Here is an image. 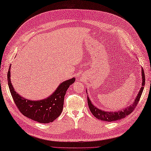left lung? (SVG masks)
<instances>
[{"mask_svg": "<svg viewBox=\"0 0 151 151\" xmlns=\"http://www.w3.org/2000/svg\"><path fill=\"white\" fill-rule=\"evenodd\" d=\"M142 86L141 87V89H140V90H139L137 97H136V99L133 102V103L130 106H128L127 108H125L124 110H120V111H116V112L104 111H103V110L99 109L95 107V106H94L92 104V103L91 102L89 98H88V97H87L88 104V106H89L90 110L95 118L98 119L99 120L106 121V122H113V121L122 119L133 112L134 111V109H135V108L137 106V104L138 103L139 99H140L141 95L142 94L143 88H144L145 79L144 71H143V68L142 70Z\"/></svg>", "mask_w": 151, "mask_h": 151, "instance_id": "8db88e82", "label": "left lung"}]
</instances>
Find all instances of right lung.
Returning <instances> with one entry per match:
<instances>
[{"mask_svg":"<svg viewBox=\"0 0 151 151\" xmlns=\"http://www.w3.org/2000/svg\"><path fill=\"white\" fill-rule=\"evenodd\" d=\"M10 67L8 72V86L14 103L20 113L29 119L43 124L53 122L57 119L63 110L65 93L70 85L75 82V78L61 83L55 92L47 99L38 101H29L14 91L10 81Z\"/></svg>","mask_w":151,"mask_h":151,"instance_id":"obj_1","label":"right lung"}]
</instances>
